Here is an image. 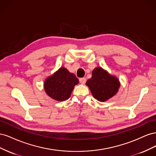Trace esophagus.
I'll use <instances>...</instances> for the list:
<instances>
[{"instance_id": "esophagus-1", "label": "esophagus", "mask_w": 156, "mask_h": 156, "mask_svg": "<svg viewBox=\"0 0 156 156\" xmlns=\"http://www.w3.org/2000/svg\"><path fill=\"white\" fill-rule=\"evenodd\" d=\"M79 81H80V83H81V84H84V83H86V81H87V79H86V78H84V77L80 78L79 79Z\"/></svg>"}]
</instances>
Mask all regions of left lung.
<instances>
[{
  "label": "left lung",
  "mask_w": 156,
  "mask_h": 156,
  "mask_svg": "<svg viewBox=\"0 0 156 156\" xmlns=\"http://www.w3.org/2000/svg\"><path fill=\"white\" fill-rule=\"evenodd\" d=\"M86 84L90 89L93 96L100 101H105L115 96L120 87L117 78L100 67L92 71V77Z\"/></svg>",
  "instance_id": "obj_1"
}]
</instances>
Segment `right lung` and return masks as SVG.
I'll return each mask as SVG.
<instances>
[{
    "mask_svg": "<svg viewBox=\"0 0 156 156\" xmlns=\"http://www.w3.org/2000/svg\"><path fill=\"white\" fill-rule=\"evenodd\" d=\"M79 80L66 68H60L52 76L45 80L44 88L51 98L57 101L67 100Z\"/></svg>",
    "mask_w": 156,
    "mask_h": 156,
    "instance_id": "1",
    "label": "right lung"
}]
</instances>
